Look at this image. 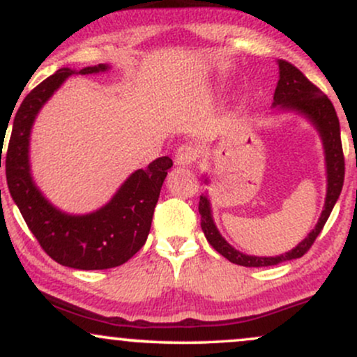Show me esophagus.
I'll list each match as a JSON object with an SVG mask.
<instances>
[{
    "label": "esophagus",
    "instance_id": "esophagus-1",
    "mask_svg": "<svg viewBox=\"0 0 357 357\" xmlns=\"http://www.w3.org/2000/svg\"><path fill=\"white\" fill-rule=\"evenodd\" d=\"M198 158V149L191 144H183L178 147L174 154V162L178 166H190Z\"/></svg>",
    "mask_w": 357,
    "mask_h": 357
}]
</instances>
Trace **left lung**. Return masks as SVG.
Wrapping results in <instances>:
<instances>
[{"mask_svg": "<svg viewBox=\"0 0 357 357\" xmlns=\"http://www.w3.org/2000/svg\"><path fill=\"white\" fill-rule=\"evenodd\" d=\"M278 70H280V79H278L275 93H273V107H280L285 110H296L298 114H304L310 122L315 126L322 137L324 153H326V166H327V195L326 204L321 213L317 225L312 231L307 235L304 241L297 245L296 248L287 252L285 255L278 257H253L245 255L228 243L223 236L220 235L215 221L211 216L210 202L206 196H199V215H202V230L210 241V245L220 255H223L231 264L241 265V267H270V265H278L287 260H296L309 252L312 247L319 233L322 231L324 225L329 218L339 195H341L344 184V154L341 142V129H339V119L335 114L333 102L327 99L326 93L321 89L315 87L307 77L294 67L292 63L285 60H278Z\"/></svg>", "mask_w": 357, "mask_h": 357, "instance_id": "8db88e82", "label": "left lung"}]
</instances>
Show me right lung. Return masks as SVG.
Wrapping results in <instances>:
<instances>
[{"label":"right lung","instance_id":"1","mask_svg":"<svg viewBox=\"0 0 357 357\" xmlns=\"http://www.w3.org/2000/svg\"><path fill=\"white\" fill-rule=\"evenodd\" d=\"M107 68L109 65L99 63L82 68L79 73L89 75ZM72 73L75 70L60 68L36 85L16 109L6 151V181L11 198L48 257L70 268H114L126 264L146 243L155 203L173 161L162 155L146 169H137L105 206L90 215H67L48 203L30 174V130L38 110ZM3 136L1 142H5Z\"/></svg>","mask_w":357,"mask_h":357}]
</instances>
